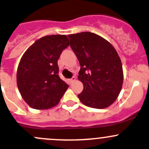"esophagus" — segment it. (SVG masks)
Returning a JSON list of instances; mask_svg holds the SVG:
<instances>
[{"label": "esophagus", "instance_id": "esophagus-1", "mask_svg": "<svg viewBox=\"0 0 149 149\" xmlns=\"http://www.w3.org/2000/svg\"><path fill=\"white\" fill-rule=\"evenodd\" d=\"M75 79H76V77H72L71 79H70V82H74V81L75 80Z\"/></svg>", "mask_w": 149, "mask_h": 149}]
</instances>
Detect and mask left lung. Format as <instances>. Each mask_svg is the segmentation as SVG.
Listing matches in <instances>:
<instances>
[{
    "label": "left lung",
    "mask_w": 149,
    "mask_h": 149,
    "mask_svg": "<svg viewBox=\"0 0 149 149\" xmlns=\"http://www.w3.org/2000/svg\"><path fill=\"white\" fill-rule=\"evenodd\" d=\"M68 38L80 65L78 79L83 91L78 98L87 107L107 108L115 101L123 86V66L117 51L93 32L72 34Z\"/></svg>",
    "instance_id": "obj_1"
}]
</instances>
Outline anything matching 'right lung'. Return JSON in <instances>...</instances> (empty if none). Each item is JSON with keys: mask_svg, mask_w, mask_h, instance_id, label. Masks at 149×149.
<instances>
[{"mask_svg": "<svg viewBox=\"0 0 149 149\" xmlns=\"http://www.w3.org/2000/svg\"><path fill=\"white\" fill-rule=\"evenodd\" d=\"M64 35L40 38L26 51L19 64L17 82L25 102L35 109L58 104L69 85L58 76V59L70 45Z\"/></svg>", "mask_w": 149, "mask_h": 149, "instance_id": "obj_1", "label": "right lung"}]
</instances>
